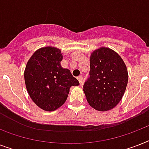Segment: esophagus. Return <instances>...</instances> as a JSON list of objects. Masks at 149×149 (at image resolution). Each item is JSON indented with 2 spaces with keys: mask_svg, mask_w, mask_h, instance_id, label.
Returning <instances> with one entry per match:
<instances>
[{
  "mask_svg": "<svg viewBox=\"0 0 149 149\" xmlns=\"http://www.w3.org/2000/svg\"><path fill=\"white\" fill-rule=\"evenodd\" d=\"M77 79L79 80V84H82V83H83V77H82V76H79V77H77Z\"/></svg>",
  "mask_w": 149,
  "mask_h": 149,
  "instance_id": "1",
  "label": "esophagus"
}]
</instances>
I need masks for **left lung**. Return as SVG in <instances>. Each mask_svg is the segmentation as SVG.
<instances>
[{
  "mask_svg": "<svg viewBox=\"0 0 149 149\" xmlns=\"http://www.w3.org/2000/svg\"><path fill=\"white\" fill-rule=\"evenodd\" d=\"M90 63V77L84 85L87 102L97 111L111 110L122 99L126 90V65L116 52L105 47L94 50Z\"/></svg>",
  "mask_w": 149,
  "mask_h": 149,
  "instance_id": "left-lung-1",
  "label": "left lung"
}]
</instances>
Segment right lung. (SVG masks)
I'll return each instance as SVG.
<instances>
[{"instance_id": "add662e5", "label": "right lung", "mask_w": 149, "mask_h": 149, "mask_svg": "<svg viewBox=\"0 0 149 149\" xmlns=\"http://www.w3.org/2000/svg\"><path fill=\"white\" fill-rule=\"evenodd\" d=\"M62 59L59 49L47 46L35 52L25 66L27 91L34 103L44 111L60 107L67 99L70 87L79 85L70 70L61 66Z\"/></svg>"}]
</instances>
